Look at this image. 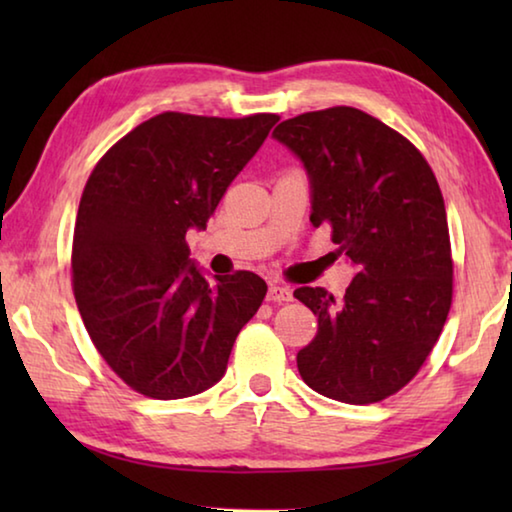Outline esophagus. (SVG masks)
Here are the masks:
<instances>
[{"instance_id": "esophagus-1", "label": "esophagus", "mask_w": 512, "mask_h": 512, "mask_svg": "<svg viewBox=\"0 0 512 512\" xmlns=\"http://www.w3.org/2000/svg\"><path fill=\"white\" fill-rule=\"evenodd\" d=\"M266 298L271 302H289L293 298V291L289 287H284V284H271Z\"/></svg>"}]
</instances>
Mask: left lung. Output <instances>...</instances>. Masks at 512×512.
<instances>
[{"label": "left lung", "instance_id": "left-lung-1", "mask_svg": "<svg viewBox=\"0 0 512 512\" xmlns=\"http://www.w3.org/2000/svg\"><path fill=\"white\" fill-rule=\"evenodd\" d=\"M273 137L305 164L311 223L329 225L336 253L357 266L341 300L320 287L293 291L318 316L298 352L300 377L329 400H386L418 375L452 307L438 180L404 135L350 106L282 121Z\"/></svg>", "mask_w": 512, "mask_h": 512}]
</instances>
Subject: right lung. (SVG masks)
<instances>
[{"mask_svg":"<svg viewBox=\"0 0 512 512\" xmlns=\"http://www.w3.org/2000/svg\"><path fill=\"white\" fill-rule=\"evenodd\" d=\"M277 119L162 112L92 169L74 225V298L94 348L133 391L153 400L207 391L262 305V277L207 282L185 235L205 228Z\"/></svg>","mask_w":512,"mask_h":512,"instance_id":"1","label":"right lung"}]
</instances>
